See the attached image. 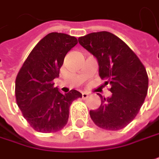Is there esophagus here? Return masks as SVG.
Wrapping results in <instances>:
<instances>
[{
  "instance_id": "1",
  "label": "esophagus",
  "mask_w": 159,
  "mask_h": 159,
  "mask_svg": "<svg viewBox=\"0 0 159 159\" xmlns=\"http://www.w3.org/2000/svg\"><path fill=\"white\" fill-rule=\"evenodd\" d=\"M88 96H89V94H88L87 92H83V93H82V98H83V99H86V98H88Z\"/></svg>"
}]
</instances>
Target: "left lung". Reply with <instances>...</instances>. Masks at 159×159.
<instances>
[{
	"label": "left lung",
	"mask_w": 159,
	"mask_h": 159,
	"mask_svg": "<svg viewBox=\"0 0 159 159\" xmlns=\"http://www.w3.org/2000/svg\"><path fill=\"white\" fill-rule=\"evenodd\" d=\"M78 42L96 58L98 74L111 85V97L101 98V105L90 110L98 127L119 130L130 123L144 101L149 79L144 66L126 43L108 31L80 37Z\"/></svg>",
	"instance_id": "obj_1"
}]
</instances>
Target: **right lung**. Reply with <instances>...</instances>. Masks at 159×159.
<instances>
[{
  "instance_id": "right-lung-1",
  "label": "right lung",
  "mask_w": 159,
  "mask_h": 159,
  "mask_svg": "<svg viewBox=\"0 0 159 159\" xmlns=\"http://www.w3.org/2000/svg\"><path fill=\"white\" fill-rule=\"evenodd\" d=\"M77 39L65 33L44 37L25 60L16 79V98L24 117L38 132L52 133L67 124L69 107L82 94L75 90L62 94L53 87L66 54Z\"/></svg>"
}]
</instances>
